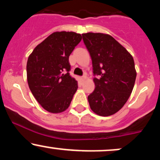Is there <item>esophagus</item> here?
Here are the masks:
<instances>
[{
	"mask_svg": "<svg viewBox=\"0 0 160 160\" xmlns=\"http://www.w3.org/2000/svg\"><path fill=\"white\" fill-rule=\"evenodd\" d=\"M86 78V75H83V76H82V77H81V78H80V80H81V81H83V80H85Z\"/></svg>",
	"mask_w": 160,
	"mask_h": 160,
	"instance_id": "obj_1",
	"label": "esophagus"
}]
</instances>
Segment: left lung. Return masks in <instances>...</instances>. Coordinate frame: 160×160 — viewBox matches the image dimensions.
Masks as SVG:
<instances>
[{"instance_id": "left-lung-1", "label": "left lung", "mask_w": 160, "mask_h": 160, "mask_svg": "<svg viewBox=\"0 0 160 160\" xmlns=\"http://www.w3.org/2000/svg\"><path fill=\"white\" fill-rule=\"evenodd\" d=\"M92 58L95 88L88 96L94 113L108 117L123 107L132 92L136 71L132 56L109 34H82Z\"/></svg>"}]
</instances>
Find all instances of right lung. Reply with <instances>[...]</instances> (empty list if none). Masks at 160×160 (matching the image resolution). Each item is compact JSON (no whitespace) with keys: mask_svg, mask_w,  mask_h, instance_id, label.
I'll list each match as a JSON object with an SVG mask.
<instances>
[{"mask_svg":"<svg viewBox=\"0 0 160 160\" xmlns=\"http://www.w3.org/2000/svg\"><path fill=\"white\" fill-rule=\"evenodd\" d=\"M81 39V34L75 32H54L37 46L28 58L29 89L50 113L65 111L78 89V81L69 74V56Z\"/></svg>","mask_w":160,"mask_h":160,"instance_id":"right-lung-1","label":"right lung"}]
</instances>
